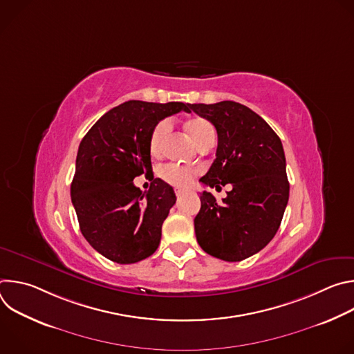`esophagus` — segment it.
<instances>
[{
    "label": "esophagus",
    "mask_w": 354,
    "mask_h": 354,
    "mask_svg": "<svg viewBox=\"0 0 354 354\" xmlns=\"http://www.w3.org/2000/svg\"><path fill=\"white\" fill-rule=\"evenodd\" d=\"M175 193H176V196H178V197H180V196L185 193V190H183V189H176V190H175Z\"/></svg>",
    "instance_id": "esophagus-1"
}]
</instances>
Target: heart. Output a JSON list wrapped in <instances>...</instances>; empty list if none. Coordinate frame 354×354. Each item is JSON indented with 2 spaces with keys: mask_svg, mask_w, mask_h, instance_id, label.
<instances>
[{
  "mask_svg": "<svg viewBox=\"0 0 354 354\" xmlns=\"http://www.w3.org/2000/svg\"><path fill=\"white\" fill-rule=\"evenodd\" d=\"M185 127L198 148L212 140H216L214 126L205 118H193L186 122ZM169 130H171L169 120H161L153 129V131H151V136H149L151 154L153 156L161 154L165 140L169 134ZM161 175L165 180H168L169 183H172L175 186H186L192 182L194 172L192 169L176 167V165H165L161 169Z\"/></svg>",
  "mask_w": 354,
  "mask_h": 354,
  "instance_id": "1",
  "label": "heart"
}]
</instances>
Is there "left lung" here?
Returning a JSON list of instances; mask_svg holds the SVG:
<instances>
[{"mask_svg": "<svg viewBox=\"0 0 354 354\" xmlns=\"http://www.w3.org/2000/svg\"><path fill=\"white\" fill-rule=\"evenodd\" d=\"M190 109L212 122L218 136L216 160L200 182L216 189L232 185L223 201L210 192L200 193L197 242L214 258L243 261L273 239L287 206L281 141L259 115L234 100L193 104Z\"/></svg>", "mask_w": 354, "mask_h": 354, "instance_id": "8db88e82", "label": "left lung"}]
</instances>
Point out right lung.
Wrapping results in <instances>:
<instances>
[{"label": "right lung", "mask_w": 354, "mask_h": 354, "mask_svg": "<svg viewBox=\"0 0 354 354\" xmlns=\"http://www.w3.org/2000/svg\"><path fill=\"white\" fill-rule=\"evenodd\" d=\"M189 106L129 100L105 113L82 138L71 201L82 235L109 261L130 265L157 250L176 196L153 175L149 136L162 119L190 112ZM142 173L151 180L147 192L132 183Z\"/></svg>", "instance_id": "add662e5"}]
</instances>
